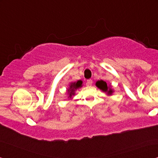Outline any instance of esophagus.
<instances>
[{
  "mask_svg": "<svg viewBox=\"0 0 158 158\" xmlns=\"http://www.w3.org/2000/svg\"><path fill=\"white\" fill-rule=\"evenodd\" d=\"M92 83H93V81L91 79L87 80V83H86V84H87L88 85H91Z\"/></svg>",
  "mask_w": 158,
  "mask_h": 158,
  "instance_id": "esophagus-1",
  "label": "esophagus"
}]
</instances>
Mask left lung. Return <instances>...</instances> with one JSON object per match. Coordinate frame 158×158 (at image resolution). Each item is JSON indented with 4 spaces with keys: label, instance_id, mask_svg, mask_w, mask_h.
Returning <instances> with one entry per match:
<instances>
[{
    "label": "left lung",
    "instance_id": "8db88e82",
    "mask_svg": "<svg viewBox=\"0 0 158 158\" xmlns=\"http://www.w3.org/2000/svg\"><path fill=\"white\" fill-rule=\"evenodd\" d=\"M96 84L97 87H98L101 90H102L103 91L108 92V94L109 95H111L112 94V92H113V90H112L111 89H108L107 84L105 81H98V82H96Z\"/></svg>",
    "mask_w": 158,
    "mask_h": 158
}]
</instances>
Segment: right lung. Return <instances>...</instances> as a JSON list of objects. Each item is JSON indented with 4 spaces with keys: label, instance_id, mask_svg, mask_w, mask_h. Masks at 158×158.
I'll return each instance as SVG.
<instances>
[{
    "label": "right lung",
    "instance_id": "add662e5",
    "mask_svg": "<svg viewBox=\"0 0 158 158\" xmlns=\"http://www.w3.org/2000/svg\"><path fill=\"white\" fill-rule=\"evenodd\" d=\"M82 83H83V82L81 81H78L76 83H73L70 84V88L68 90V92L69 94V97H70L73 96V95L75 94V90H77V88H81L82 86ZM68 97V98H69Z\"/></svg>",
    "mask_w": 158,
    "mask_h": 158
}]
</instances>
